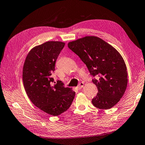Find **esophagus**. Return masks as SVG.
Listing matches in <instances>:
<instances>
[{
    "instance_id": "obj_1",
    "label": "esophagus",
    "mask_w": 145,
    "mask_h": 145,
    "mask_svg": "<svg viewBox=\"0 0 145 145\" xmlns=\"http://www.w3.org/2000/svg\"><path fill=\"white\" fill-rule=\"evenodd\" d=\"M83 86H84V83H83V82H81V83H80L78 85V88L79 90H80L82 88H83Z\"/></svg>"
}]
</instances>
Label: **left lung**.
Wrapping results in <instances>:
<instances>
[{"label": "left lung", "mask_w": 145, "mask_h": 145, "mask_svg": "<svg viewBox=\"0 0 145 145\" xmlns=\"http://www.w3.org/2000/svg\"><path fill=\"white\" fill-rule=\"evenodd\" d=\"M88 67L98 93L92 104L108 110L118 103L128 84L127 66L120 54L101 38L87 36L67 44ZM96 78H95V77Z\"/></svg>", "instance_id": "left-lung-1"}]
</instances>
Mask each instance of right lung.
Masks as SVG:
<instances>
[{
    "mask_svg": "<svg viewBox=\"0 0 145 145\" xmlns=\"http://www.w3.org/2000/svg\"><path fill=\"white\" fill-rule=\"evenodd\" d=\"M65 44L48 41L35 46L27 55L23 66V81L28 97L37 107L53 116L68 109L75 96V92L65 88L60 80L52 85L54 79L51 75Z\"/></svg>",
    "mask_w": 145,
    "mask_h": 145,
    "instance_id": "right-lung-1",
    "label": "right lung"
}]
</instances>
